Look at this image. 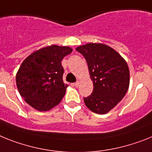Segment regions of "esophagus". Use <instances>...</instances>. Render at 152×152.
<instances>
[{
    "label": "esophagus",
    "mask_w": 152,
    "mask_h": 152,
    "mask_svg": "<svg viewBox=\"0 0 152 152\" xmlns=\"http://www.w3.org/2000/svg\"><path fill=\"white\" fill-rule=\"evenodd\" d=\"M80 81H77V82H76L75 83H73V86H76V87H78L79 86H80Z\"/></svg>",
    "instance_id": "obj_1"
}]
</instances>
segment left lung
I'll return each mask as SVG.
<instances>
[{
	"label": "left lung",
	"mask_w": 152,
	"mask_h": 152,
	"mask_svg": "<svg viewBox=\"0 0 152 152\" xmlns=\"http://www.w3.org/2000/svg\"><path fill=\"white\" fill-rule=\"evenodd\" d=\"M86 58L93 93L84 97L85 104L94 113H107L127 93L130 72L127 62L111 47L101 43H88L76 48Z\"/></svg>",
	"instance_id": "8db88e82"
}]
</instances>
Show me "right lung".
Listing matches in <instances>:
<instances>
[{"label": "right lung", "mask_w": 152, "mask_h": 152, "mask_svg": "<svg viewBox=\"0 0 152 152\" xmlns=\"http://www.w3.org/2000/svg\"><path fill=\"white\" fill-rule=\"evenodd\" d=\"M72 51L70 47L53 45L35 51L23 61L16 84L20 95L34 109L47 111L61 102L68 87L62 80L61 61Z\"/></svg>", "instance_id": "1"}]
</instances>
